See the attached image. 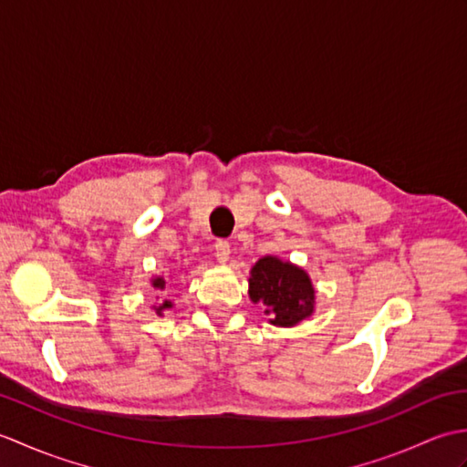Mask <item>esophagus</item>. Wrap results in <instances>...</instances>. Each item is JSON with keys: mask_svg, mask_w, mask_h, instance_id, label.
Segmentation results:
<instances>
[{"mask_svg": "<svg viewBox=\"0 0 467 467\" xmlns=\"http://www.w3.org/2000/svg\"><path fill=\"white\" fill-rule=\"evenodd\" d=\"M214 254H216V259H218V263H226L228 261V254H231V244H228V241H216L214 243Z\"/></svg>", "mask_w": 467, "mask_h": 467, "instance_id": "esophagus-1", "label": "esophagus"}]
</instances>
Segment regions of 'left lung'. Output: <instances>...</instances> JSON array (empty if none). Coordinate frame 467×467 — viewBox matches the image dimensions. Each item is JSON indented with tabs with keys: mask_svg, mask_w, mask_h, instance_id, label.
Here are the masks:
<instances>
[{
	"mask_svg": "<svg viewBox=\"0 0 467 467\" xmlns=\"http://www.w3.org/2000/svg\"><path fill=\"white\" fill-rule=\"evenodd\" d=\"M249 296L265 305L271 325L293 327L315 311V289L301 266L279 256H263L251 269Z\"/></svg>",
	"mask_w": 467,
	"mask_h": 467,
	"instance_id": "8db88e82",
	"label": "left lung"
}]
</instances>
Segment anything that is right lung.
Returning <instances> with one entry per match:
<instances>
[{
  "instance_id": "right-lung-1",
  "label": "right lung",
  "mask_w": 467,
  "mask_h": 467,
  "mask_svg": "<svg viewBox=\"0 0 467 467\" xmlns=\"http://www.w3.org/2000/svg\"><path fill=\"white\" fill-rule=\"evenodd\" d=\"M152 283V286L156 291H164V286H166V281L162 279V276H154V279L150 281ZM166 309H172V303L171 301H164L162 305H158V306H154V311H156V315L158 317H162V313L166 311Z\"/></svg>"
}]
</instances>
